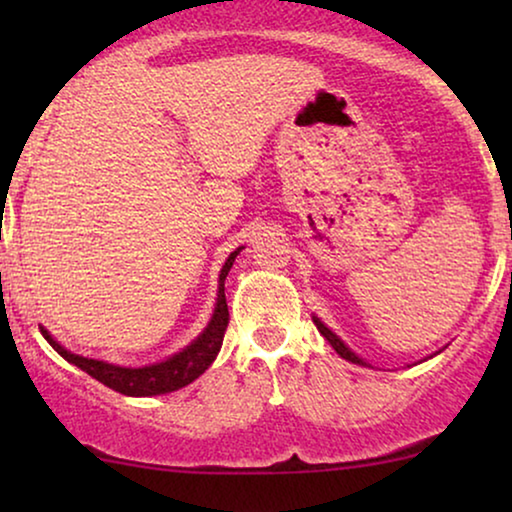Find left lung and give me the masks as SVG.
<instances>
[{"label":"left lung","instance_id":"8db88e82","mask_svg":"<svg viewBox=\"0 0 512 512\" xmlns=\"http://www.w3.org/2000/svg\"><path fill=\"white\" fill-rule=\"evenodd\" d=\"M314 324H317L319 333L324 335V338H326L328 342H331V347L335 349V352H338V354L342 356V359H347V361H352V363H359V366H363V359H359V356H356V354L352 352V349H349V347L345 345V342H342V340L338 338V335H335V333L331 331V328L321 324V321H319L317 317H314Z\"/></svg>","mask_w":512,"mask_h":512}]
</instances>
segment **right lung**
<instances>
[{
  "label": "right lung",
  "mask_w": 512,
  "mask_h": 512,
  "mask_svg": "<svg viewBox=\"0 0 512 512\" xmlns=\"http://www.w3.org/2000/svg\"><path fill=\"white\" fill-rule=\"evenodd\" d=\"M242 247L233 251L228 256L226 265L221 268L219 275V298H216V307L212 314V321H209L202 335L198 340H193L186 349H181L179 354L170 356V359L163 363H153V366L144 368H121L111 366V363L97 361V359H86V356L67 352L65 347L58 345L53 340V335L41 328V335L48 340L55 352H58L62 359L74 363L76 368H81L83 373L95 377L97 382H102L104 387L118 391V394L125 396H158V394H170V391H177L186 384H191L195 377H200L205 370L212 366V361L219 354L223 335H226L228 328V303H226V277L230 268H233L235 256L240 254Z\"/></svg>",
  "instance_id": "add662e5"
}]
</instances>
